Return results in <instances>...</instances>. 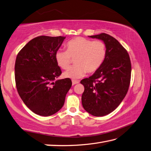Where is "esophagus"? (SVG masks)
<instances>
[{
  "label": "esophagus",
  "instance_id": "1",
  "mask_svg": "<svg viewBox=\"0 0 151 151\" xmlns=\"http://www.w3.org/2000/svg\"><path fill=\"white\" fill-rule=\"evenodd\" d=\"M78 83H79V81H72L73 85H75V84H78Z\"/></svg>",
  "mask_w": 151,
  "mask_h": 151
}]
</instances>
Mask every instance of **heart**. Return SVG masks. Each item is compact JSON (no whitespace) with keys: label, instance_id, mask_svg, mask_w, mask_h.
Wrapping results in <instances>:
<instances>
[{"label":"heart","instance_id":"heart-1","mask_svg":"<svg viewBox=\"0 0 151 151\" xmlns=\"http://www.w3.org/2000/svg\"><path fill=\"white\" fill-rule=\"evenodd\" d=\"M66 50H59L55 53V61L63 69H69L75 60V66L65 72V77L78 79L86 72L92 73L98 70L104 62L107 48L101 40L92 41L83 37H76L66 44Z\"/></svg>","mask_w":151,"mask_h":151}]
</instances>
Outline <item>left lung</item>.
Here are the masks:
<instances>
[{
  "mask_svg": "<svg viewBox=\"0 0 151 151\" xmlns=\"http://www.w3.org/2000/svg\"><path fill=\"white\" fill-rule=\"evenodd\" d=\"M89 37L102 40L107 55L99 69L81 81L84 86L82 104L88 113L103 116L115 110L128 92L131 61L126 49L114 37L105 33Z\"/></svg>",
  "mask_w": 151,
  "mask_h": 151,
  "instance_id": "1",
  "label": "left lung"
}]
</instances>
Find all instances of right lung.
Returning <instances> with one entry per match:
<instances>
[{
    "instance_id": "right-lung-1",
    "label": "right lung",
    "mask_w": 151,
    "mask_h": 151,
    "mask_svg": "<svg viewBox=\"0 0 151 151\" xmlns=\"http://www.w3.org/2000/svg\"><path fill=\"white\" fill-rule=\"evenodd\" d=\"M65 38L36 37L17 55L15 80L17 92L27 107L40 116H51L60 111L72 86L70 78L57 79L61 70L55 55Z\"/></svg>"
}]
</instances>
